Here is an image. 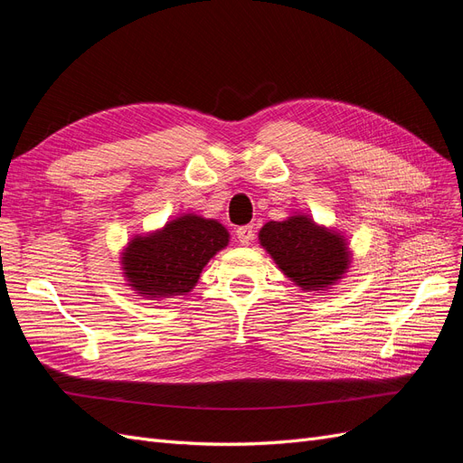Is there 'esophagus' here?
<instances>
[{
    "instance_id": "esophagus-1",
    "label": "esophagus",
    "mask_w": 463,
    "mask_h": 463,
    "mask_svg": "<svg viewBox=\"0 0 463 463\" xmlns=\"http://www.w3.org/2000/svg\"><path fill=\"white\" fill-rule=\"evenodd\" d=\"M235 235H237V240H240L241 245H249L250 241L255 240V228L253 226H241V228L235 230Z\"/></svg>"
}]
</instances>
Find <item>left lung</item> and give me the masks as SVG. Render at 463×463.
I'll return each instance as SVG.
<instances>
[{"instance_id": "obj_1", "label": "left lung", "mask_w": 463, "mask_h": 463, "mask_svg": "<svg viewBox=\"0 0 463 463\" xmlns=\"http://www.w3.org/2000/svg\"><path fill=\"white\" fill-rule=\"evenodd\" d=\"M259 240L278 269L305 291L326 289L347 272L349 250L344 237L317 226L309 216L264 223Z\"/></svg>"}]
</instances>
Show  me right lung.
Masks as SVG:
<instances>
[{"label":"right lung","mask_w":463,"mask_h":463,"mask_svg":"<svg viewBox=\"0 0 463 463\" xmlns=\"http://www.w3.org/2000/svg\"><path fill=\"white\" fill-rule=\"evenodd\" d=\"M230 233L216 220L184 214L160 232L133 237L121 257L129 286L148 299L185 296L206 262L228 245Z\"/></svg>","instance_id":"add662e5"}]
</instances>
